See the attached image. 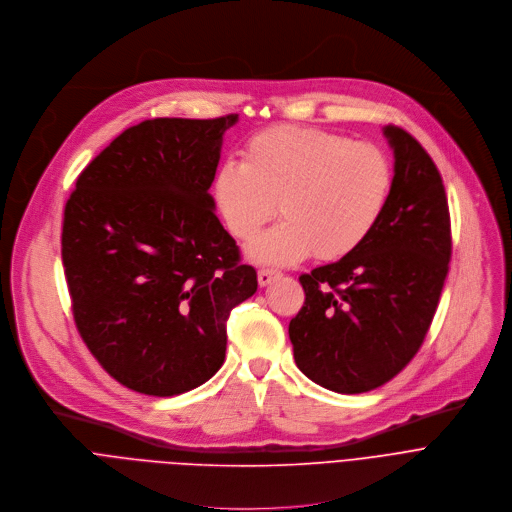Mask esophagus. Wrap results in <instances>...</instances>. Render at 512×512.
I'll list each match as a JSON object with an SVG mask.
<instances>
[{"instance_id":"esophagus-1","label":"esophagus","mask_w":512,"mask_h":512,"mask_svg":"<svg viewBox=\"0 0 512 512\" xmlns=\"http://www.w3.org/2000/svg\"><path fill=\"white\" fill-rule=\"evenodd\" d=\"M276 278H280V272H278V270H270V268L258 270V284H260V286H268V284H272Z\"/></svg>"}]
</instances>
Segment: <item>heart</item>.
<instances>
[{"label":"heart","mask_w":512,"mask_h":512,"mask_svg":"<svg viewBox=\"0 0 512 512\" xmlns=\"http://www.w3.org/2000/svg\"><path fill=\"white\" fill-rule=\"evenodd\" d=\"M389 157L371 143L311 127L280 125L244 145V163L228 159L214 177V199L228 232L250 242L276 214L282 222L248 256L296 264L306 256L339 260L377 226L391 193Z\"/></svg>","instance_id":"heart-1"}]
</instances>
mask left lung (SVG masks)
Segmentation results:
<instances>
[{"instance_id":"obj_1","label":"left lung","mask_w":512,"mask_h":512,"mask_svg":"<svg viewBox=\"0 0 512 512\" xmlns=\"http://www.w3.org/2000/svg\"><path fill=\"white\" fill-rule=\"evenodd\" d=\"M383 135L395 155L387 206L351 254L300 274L304 306L288 325L298 369L337 393L381 387L414 359L452 256L436 163L401 127L387 125Z\"/></svg>"}]
</instances>
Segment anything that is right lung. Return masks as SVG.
<instances>
[{"label":"right lung","mask_w":512,"mask_h":512,"mask_svg":"<svg viewBox=\"0 0 512 512\" xmlns=\"http://www.w3.org/2000/svg\"><path fill=\"white\" fill-rule=\"evenodd\" d=\"M236 121H143L82 169L66 201L62 264L76 329L133 391L169 397L214 377L230 313L258 288L210 195Z\"/></svg>","instance_id":"1"}]
</instances>
